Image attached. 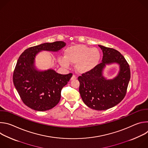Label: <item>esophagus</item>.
Masks as SVG:
<instances>
[{
	"label": "esophagus",
	"instance_id": "34e87169",
	"mask_svg": "<svg viewBox=\"0 0 148 148\" xmlns=\"http://www.w3.org/2000/svg\"><path fill=\"white\" fill-rule=\"evenodd\" d=\"M76 78H77L76 75H73V77H71V80H74V79H75Z\"/></svg>",
	"mask_w": 148,
	"mask_h": 148
}]
</instances>
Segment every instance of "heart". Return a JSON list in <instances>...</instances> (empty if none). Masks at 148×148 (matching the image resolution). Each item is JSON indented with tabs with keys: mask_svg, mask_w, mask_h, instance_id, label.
<instances>
[{
	"mask_svg": "<svg viewBox=\"0 0 148 148\" xmlns=\"http://www.w3.org/2000/svg\"><path fill=\"white\" fill-rule=\"evenodd\" d=\"M101 53L97 48H91L85 45H75L67 48L64 57L58 59L59 64L65 67L69 64L77 65L79 73H87L94 69L99 63Z\"/></svg>",
	"mask_w": 148,
	"mask_h": 148,
	"instance_id": "1",
	"label": "heart"
}]
</instances>
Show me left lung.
Here are the masks:
<instances>
[{
  "mask_svg": "<svg viewBox=\"0 0 148 148\" xmlns=\"http://www.w3.org/2000/svg\"><path fill=\"white\" fill-rule=\"evenodd\" d=\"M103 52L102 62L92 70L78 77L79 92L84 102L91 109L103 111L118 104L125 97L131 78L130 65L117 50L101 45ZM116 62L120 71L113 80H106L102 75L105 64Z\"/></svg>",
  "mask_w": 148,
  "mask_h": 148,
  "instance_id": "obj_1",
  "label": "left lung"
}]
</instances>
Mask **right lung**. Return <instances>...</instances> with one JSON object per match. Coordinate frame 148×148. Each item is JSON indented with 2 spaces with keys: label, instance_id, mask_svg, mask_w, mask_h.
<instances>
[{
  "label": "right lung",
  "instance_id": "add662e5",
  "mask_svg": "<svg viewBox=\"0 0 148 148\" xmlns=\"http://www.w3.org/2000/svg\"><path fill=\"white\" fill-rule=\"evenodd\" d=\"M65 46L62 41L43 43L27 49L20 56L13 81L21 99L31 109L45 111L54 107L60 100L62 88L73 76L72 73L60 74L53 70H36V55L42 50L57 51Z\"/></svg>",
  "mask_w": 148,
  "mask_h": 148
}]
</instances>
